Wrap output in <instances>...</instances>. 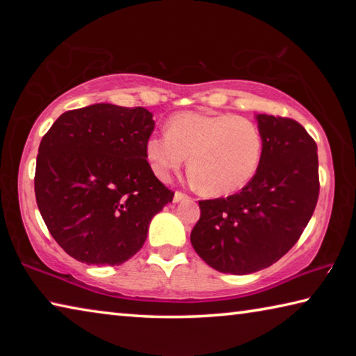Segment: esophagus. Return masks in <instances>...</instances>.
Listing matches in <instances>:
<instances>
[{
    "mask_svg": "<svg viewBox=\"0 0 356 356\" xmlns=\"http://www.w3.org/2000/svg\"><path fill=\"white\" fill-rule=\"evenodd\" d=\"M184 200H188V195H185V193H182V191L174 193V202H179V201H184Z\"/></svg>",
    "mask_w": 356,
    "mask_h": 356,
    "instance_id": "34e87169",
    "label": "esophagus"
}]
</instances>
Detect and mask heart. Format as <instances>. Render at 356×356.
I'll return each instance as SVG.
<instances>
[{
  "label": "heart",
  "instance_id": "heart-1",
  "mask_svg": "<svg viewBox=\"0 0 356 356\" xmlns=\"http://www.w3.org/2000/svg\"><path fill=\"white\" fill-rule=\"evenodd\" d=\"M264 140L256 122L229 113H179L168 120L166 135H152L144 155L154 174L166 180L184 166L200 191L226 196L242 190L257 171Z\"/></svg>",
  "mask_w": 356,
  "mask_h": 356
}]
</instances>
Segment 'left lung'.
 Instances as JSON below:
<instances>
[{
  "instance_id": "obj_1",
  "label": "left lung",
  "mask_w": 356,
  "mask_h": 356,
  "mask_svg": "<svg viewBox=\"0 0 356 356\" xmlns=\"http://www.w3.org/2000/svg\"><path fill=\"white\" fill-rule=\"evenodd\" d=\"M257 171L236 195L200 201L191 245L221 273L267 268L298 242L318 200L317 144L297 120L257 114Z\"/></svg>"
}]
</instances>
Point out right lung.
Segmentation results:
<instances>
[{"label": "right lung", "mask_w": 356, "mask_h": 356, "mask_svg": "<svg viewBox=\"0 0 356 356\" xmlns=\"http://www.w3.org/2000/svg\"><path fill=\"white\" fill-rule=\"evenodd\" d=\"M155 129L146 108L95 104L61 114L42 138L34 191L58 245L88 265H120L172 202L144 155Z\"/></svg>", "instance_id": "1"}]
</instances>
